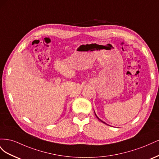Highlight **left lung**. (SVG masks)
Returning <instances> with one entry per match:
<instances>
[{
    "instance_id": "obj_1",
    "label": "left lung",
    "mask_w": 159,
    "mask_h": 159,
    "mask_svg": "<svg viewBox=\"0 0 159 159\" xmlns=\"http://www.w3.org/2000/svg\"><path fill=\"white\" fill-rule=\"evenodd\" d=\"M96 117H98V116H97V115H96ZM98 119H99V118H98ZM99 120H100V119H99ZM100 121H102V122H103V123H104V122H103V121H102V120H100Z\"/></svg>"
}]
</instances>
